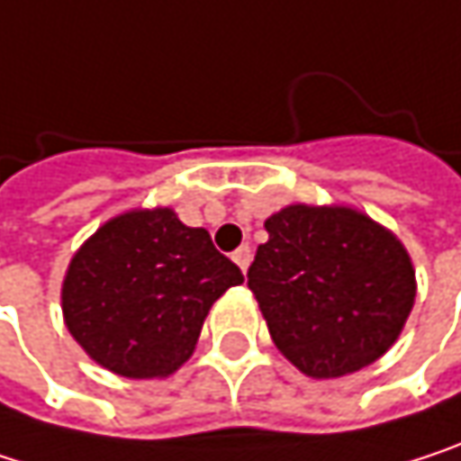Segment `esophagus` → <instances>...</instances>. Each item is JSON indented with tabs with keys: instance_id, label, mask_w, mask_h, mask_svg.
<instances>
[{
	"instance_id": "obj_1",
	"label": "esophagus",
	"mask_w": 461,
	"mask_h": 461,
	"mask_svg": "<svg viewBox=\"0 0 461 461\" xmlns=\"http://www.w3.org/2000/svg\"><path fill=\"white\" fill-rule=\"evenodd\" d=\"M233 263H236L241 271H247V268H249V263H252V249H249V244H241V247L233 252Z\"/></svg>"
}]
</instances>
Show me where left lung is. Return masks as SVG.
<instances>
[{
  "instance_id": "obj_1",
  "label": "left lung",
  "mask_w": 461,
  "mask_h": 461,
  "mask_svg": "<svg viewBox=\"0 0 461 461\" xmlns=\"http://www.w3.org/2000/svg\"><path fill=\"white\" fill-rule=\"evenodd\" d=\"M247 271L268 333L306 375L339 378L375 362L416 295L402 244L346 206H287Z\"/></svg>"
}]
</instances>
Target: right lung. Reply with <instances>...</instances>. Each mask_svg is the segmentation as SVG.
<instances>
[{
	"label": "right lung",
	"mask_w": 461,
	"mask_h": 461,
	"mask_svg": "<svg viewBox=\"0 0 461 461\" xmlns=\"http://www.w3.org/2000/svg\"><path fill=\"white\" fill-rule=\"evenodd\" d=\"M203 228L171 209L128 212L102 225L64 279V320L99 365L125 378L174 373L198 344L212 303L241 285Z\"/></svg>",
	"instance_id": "add662e5"
}]
</instances>
